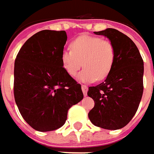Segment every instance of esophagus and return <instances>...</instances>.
Instances as JSON below:
<instances>
[{"mask_svg": "<svg viewBox=\"0 0 154 154\" xmlns=\"http://www.w3.org/2000/svg\"><path fill=\"white\" fill-rule=\"evenodd\" d=\"M81 89H82V92L84 93V95L86 96V94H87V91H88V87L86 86V85H82L81 86Z\"/></svg>", "mask_w": 154, "mask_h": 154, "instance_id": "obj_1", "label": "esophagus"}]
</instances>
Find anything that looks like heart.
I'll list each match as a JSON object with an SVG mask.
<instances>
[{"mask_svg":"<svg viewBox=\"0 0 154 154\" xmlns=\"http://www.w3.org/2000/svg\"><path fill=\"white\" fill-rule=\"evenodd\" d=\"M71 50H64L61 61L64 69L74 77L81 66L84 69L78 76L82 82L106 79L115 65L116 52L109 40L95 36L83 35L70 44Z\"/></svg>","mask_w":154,"mask_h":154,"instance_id":"heart-1","label":"heart"}]
</instances>
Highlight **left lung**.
Listing matches in <instances>:
<instances>
[{
  "instance_id": "left-lung-1",
  "label": "left lung",
  "mask_w": 154,
  "mask_h": 154,
  "mask_svg": "<svg viewBox=\"0 0 154 154\" xmlns=\"http://www.w3.org/2000/svg\"><path fill=\"white\" fill-rule=\"evenodd\" d=\"M94 33L113 43L116 57L105 80L88 88L87 95L94 100L88 117L97 127L116 130L125 127L138 109L143 93L144 63L138 48L125 34L112 28Z\"/></svg>"
}]
</instances>
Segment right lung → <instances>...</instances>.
Listing matches in <instances>:
<instances>
[{"label": "right lung", "mask_w": 154, "mask_h": 154, "mask_svg": "<svg viewBox=\"0 0 154 154\" xmlns=\"http://www.w3.org/2000/svg\"><path fill=\"white\" fill-rule=\"evenodd\" d=\"M65 31L44 30L21 47L14 62V94L22 117L40 131L63 126L68 109L83 98L80 84L64 69Z\"/></svg>", "instance_id": "obj_1"}]
</instances>
